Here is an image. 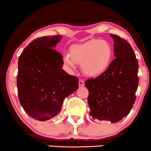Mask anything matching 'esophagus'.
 <instances>
[{
	"label": "esophagus",
	"instance_id": "esophagus-1",
	"mask_svg": "<svg viewBox=\"0 0 151 151\" xmlns=\"http://www.w3.org/2000/svg\"><path fill=\"white\" fill-rule=\"evenodd\" d=\"M84 82L82 79H79V87H84Z\"/></svg>",
	"mask_w": 151,
	"mask_h": 151
}]
</instances>
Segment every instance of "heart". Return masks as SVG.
<instances>
[{"instance_id": "heart-1", "label": "heart", "mask_w": 151, "mask_h": 151, "mask_svg": "<svg viewBox=\"0 0 151 151\" xmlns=\"http://www.w3.org/2000/svg\"><path fill=\"white\" fill-rule=\"evenodd\" d=\"M112 58V49L108 42L92 39L71 46L69 55L64 56V63L69 68L79 64L86 75L97 77L108 69Z\"/></svg>"}]
</instances>
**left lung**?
I'll return each instance as SVG.
<instances>
[{
	"label": "left lung",
	"instance_id": "left-lung-1",
	"mask_svg": "<svg viewBox=\"0 0 151 151\" xmlns=\"http://www.w3.org/2000/svg\"><path fill=\"white\" fill-rule=\"evenodd\" d=\"M114 39L115 59L103 74L86 80L89 91V115L94 119L117 122L127 116L135 103L138 85V62L125 39L110 34Z\"/></svg>",
	"mask_w": 151,
	"mask_h": 151
}]
</instances>
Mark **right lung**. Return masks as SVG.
<instances>
[{
  "mask_svg": "<svg viewBox=\"0 0 151 151\" xmlns=\"http://www.w3.org/2000/svg\"><path fill=\"white\" fill-rule=\"evenodd\" d=\"M61 38V35L37 38L19 58V102L30 117L40 121L57 115L64 99L78 88V77L63 70L62 55L53 49Z\"/></svg>",
  "mask_w": 151,
  "mask_h": 151,
  "instance_id": "right-lung-1",
  "label": "right lung"
}]
</instances>
